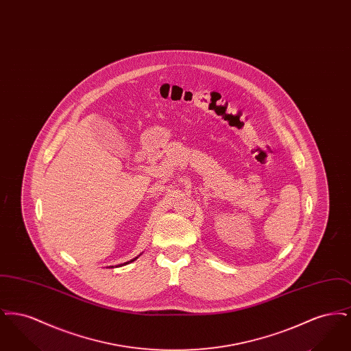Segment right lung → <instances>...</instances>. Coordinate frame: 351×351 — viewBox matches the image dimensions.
I'll return each mask as SVG.
<instances>
[{"label": "right lung", "instance_id": "obj_1", "mask_svg": "<svg viewBox=\"0 0 351 351\" xmlns=\"http://www.w3.org/2000/svg\"><path fill=\"white\" fill-rule=\"evenodd\" d=\"M138 258V256H136ZM136 258H134V259H132V261H129V262H126V263H123V265H118L117 267H121V266H125V265H129V263H132V262H134Z\"/></svg>", "mask_w": 351, "mask_h": 351}]
</instances>
